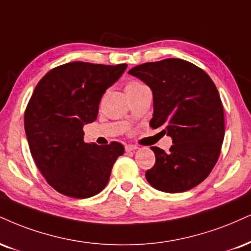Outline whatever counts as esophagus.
I'll return each mask as SVG.
<instances>
[{
  "mask_svg": "<svg viewBox=\"0 0 251 251\" xmlns=\"http://www.w3.org/2000/svg\"><path fill=\"white\" fill-rule=\"evenodd\" d=\"M137 149H138L137 145H125L126 152H131V151H135Z\"/></svg>",
  "mask_w": 251,
  "mask_h": 251,
  "instance_id": "34e87169",
  "label": "esophagus"
}]
</instances>
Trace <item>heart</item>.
Instances as JSON below:
<instances>
[{"label": "heart", "mask_w": 251, "mask_h": 251, "mask_svg": "<svg viewBox=\"0 0 251 251\" xmlns=\"http://www.w3.org/2000/svg\"><path fill=\"white\" fill-rule=\"evenodd\" d=\"M144 86H145L144 84L140 83L139 80H128L125 85V91H126V93H127V92L134 91V90L140 89V87H144Z\"/></svg>", "instance_id": "b5f03b06"}]
</instances>
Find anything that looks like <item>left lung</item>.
Masks as SVG:
<instances>
[{
  "label": "left lung",
  "mask_w": 251,
  "mask_h": 251,
  "mask_svg": "<svg viewBox=\"0 0 251 251\" xmlns=\"http://www.w3.org/2000/svg\"><path fill=\"white\" fill-rule=\"evenodd\" d=\"M128 74L152 90L151 127H164L173 140L167 153L151 147L155 164L146 172L147 181L166 193L194 188L210 174L225 138V112L215 84L199 66L179 58L144 63Z\"/></svg>",
  "instance_id": "obj_1"
}]
</instances>
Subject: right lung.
Returning <instances> with one entry per match:
<instances>
[{"label": "right lung", "mask_w": 251, "mask_h": 251, "mask_svg": "<svg viewBox=\"0 0 251 251\" xmlns=\"http://www.w3.org/2000/svg\"><path fill=\"white\" fill-rule=\"evenodd\" d=\"M127 64L72 62L53 68L38 81L24 112L30 153L47 182L60 194L86 199L98 194L124 154V146L84 141V124L97 119L99 102Z\"/></svg>", "instance_id": "obj_1"}]
</instances>
